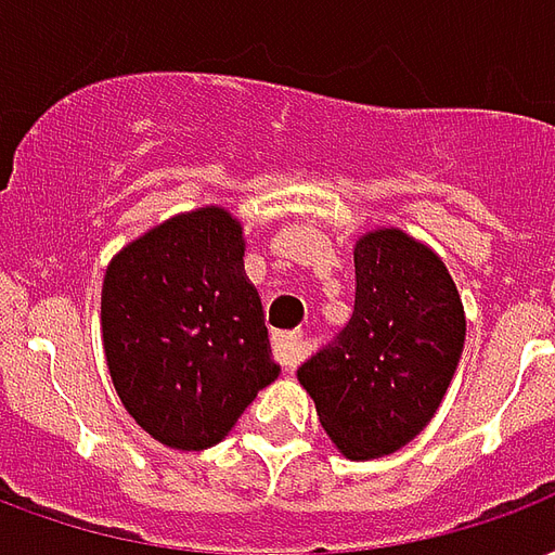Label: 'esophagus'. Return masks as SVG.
Here are the masks:
<instances>
[{
    "label": "esophagus",
    "instance_id": "34e87169",
    "mask_svg": "<svg viewBox=\"0 0 555 555\" xmlns=\"http://www.w3.org/2000/svg\"><path fill=\"white\" fill-rule=\"evenodd\" d=\"M273 356L282 367H297V361L302 359V338L294 332H276L273 335Z\"/></svg>",
    "mask_w": 555,
    "mask_h": 555
}]
</instances>
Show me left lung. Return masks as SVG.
<instances>
[{"instance_id":"obj_1","label":"left lung","mask_w":555,"mask_h":555,"mask_svg":"<svg viewBox=\"0 0 555 555\" xmlns=\"http://www.w3.org/2000/svg\"><path fill=\"white\" fill-rule=\"evenodd\" d=\"M465 347V309L433 249L400 229L356 244V309L299 364V382L347 459H379L421 435Z\"/></svg>"}]
</instances>
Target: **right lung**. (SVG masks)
<instances>
[{
	"instance_id": "1",
	"label": "right lung",
	"mask_w": 555,
	"mask_h": 555,
	"mask_svg": "<svg viewBox=\"0 0 555 555\" xmlns=\"http://www.w3.org/2000/svg\"><path fill=\"white\" fill-rule=\"evenodd\" d=\"M241 225L199 208L114 258L102 338L126 412L176 450L215 447L279 376L264 309L246 282Z\"/></svg>"
}]
</instances>
